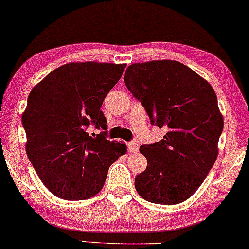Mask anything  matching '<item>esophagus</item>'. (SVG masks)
Segmentation results:
<instances>
[{
  "label": "esophagus",
  "mask_w": 249,
  "mask_h": 249,
  "mask_svg": "<svg viewBox=\"0 0 249 249\" xmlns=\"http://www.w3.org/2000/svg\"><path fill=\"white\" fill-rule=\"evenodd\" d=\"M127 145H128V150L130 151V152L135 153L138 151V144L135 143V142H129Z\"/></svg>",
  "instance_id": "1"
}]
</instances>
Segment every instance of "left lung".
I'll list each match as a JSON object with an SVG mask.
<instances>
[{"mask_svg":"<svg viewBox=\"0 0 249 249\" xmlns=\"http://www.w3.org/2000/svg\"><path fill=\"white\" fill-rule=\"evenodd\" d=\"M124 83L151 124L166 130L163 140L140 147L147 167L135 178L136 191L159 205L185 201L218 156L224 121L214 89L190 67L169 59L131 64Z\"/></svg>","mask_w":249,"mask_h":249,"instance_id":"left-lung-1","label":"left lung"}]
</instances>
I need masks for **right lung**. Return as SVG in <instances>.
<instances>
[{
	"instance_id": "1",
	"label": "right lung",
	"mask_w": 249,
	"mask_h": 249,
	"mask_svg": "<svg viewBox=\"0 0 249 249\" xmlns=\"http://www.w3.org/2000/svg\"><path fill=\"white\" fill-rule=\"evenodd\" d=\"M125 64L69 63L53 70L32 89L21 115L26 153L42 183L58 198L85 200L104 186L108 168L127 153L124 142L93 138L90 124L107 130L101 111Z\"/></svg>"
}]
</instances>
